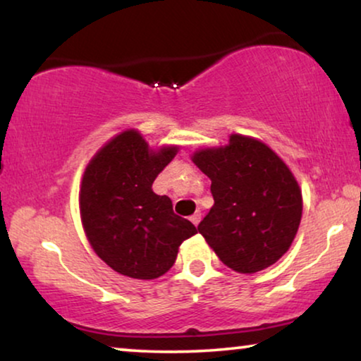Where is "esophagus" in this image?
<instances>
[{
	"label": "esophagus",
	"instance_id": "esophagus-1",
	"mask_svg": "<svg viewBox=\"0 0 361 361\" xmlns=\"http://www.w3.org/2000/svg\"><path fill=\"white\" fill-rule=\"evenodd\" d=\"M200 220H202V214H200V212H195V214L190 216V221H192V224H194L195 226L200 224Z\"/></svg>",
	"mask_w": 361,
	"mask_h": 361
}]
</instances>
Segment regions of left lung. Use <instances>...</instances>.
<instances>
[{
    "label": "left lung",
    "instance_id": "left-lung-1",
    "mask_svg": "<svg viewBox=\"0 0 361 361\" xmlns=\"http://www.w3.org/2000/svg\"><path fill=\"white\" fill-rule=\"evenodd\" d=\"M192 162L209 176L214 207L199 231L224 264L253 274L290 248L302 216V194L286 162L263 141L231 135Z\"/></svg>",
    "mask_w": 361,
    "mask_h": 361
}]
</instances>
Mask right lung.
Instances as JSON below:
<instances>
[{"label": "right lung", "instance_id": "1", "mask_svg": "<svg viewBox=\"0 0 361 361\" xmlns=\"http://www.w3.org/2000/svg\"><path fill=\"white\" fill-rule=\"evenodd\" d=\"M179 146L151 149L140 131L111 137L88 162L82 177L80 219L98 258L133 279H156L172 268L182 241L197 233L176 215L152 182Z\"/></svg>", "mask_w": 361, "mask_h": 361}]
</instances>
